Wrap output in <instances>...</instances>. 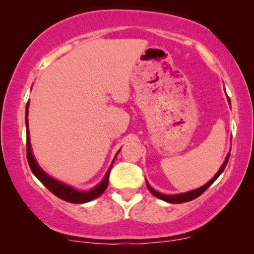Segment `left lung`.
<instances>
[{
    "mask_svg": "<svg viewBox=\"0 0 254 254\" xmlns=\"http://www.w3.org/2000/svg\"><path fill=\"white\" fill-rule=\"evenodd\" d=\"M227 99H229V102H230V98H227ZM229 158H230V153L226 156V158H225V162L222 163V166H221V167H220V170L217 171L216 175L212 177V178L210 179V181L207 182L206 184H204L203 187H200V188H198V189H194V190L187 191V193L175 194V195H166V194H161V193H158V191H156L153 188H151V186H150V184H148V182H146V186H147L148 190H150L151 193H152L153 195L156 196V198L162 199V200L167 201V203L181 204V203H186V201H190V200H193V199H195V198H198V196H200L201 194H203L204 191H205L206 189L209 188V187L211 186V184L214 183V182L216 181L217 178H219V176L221 175L222 171H224L225 167H226L227 162H229Z\"/></svg>",
    "mask_w": 254,
    "mask_h": 254,
    "instance_id": "obj_1",
    "label": "left lung"
}]
</instances>
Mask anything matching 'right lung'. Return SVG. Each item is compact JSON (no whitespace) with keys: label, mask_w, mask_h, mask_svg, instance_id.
I'll return each instance as SVG.
<instances>
[{"label":"right lung","mask_w":254,"mask_h":254,"mask_svg":"<svg viewBox=\"0 0 254 254\" xmlns=\"http://www.w3.org/2000/svg\"><path fill=\"white\" fill-rule=\"evenodd\" d=\"M28 107H29V103H27V108H25V125H27V160L28 163H29V167L32 170L33 175L37 177L43 184L58 198L63 199V200L68 201V203L73 204H83L87 203V201H91L93 199L98 198L99 195L104 193V190L107 189L109 183V173H111L112 166L114 163V161L112 162L111 167L107 171L106 176H104L103 181L98 184V186L94 187L93 189L87 191H79L77 189H73L72 187L66 186V184L61 183V182L56 181L53 177H50L42 168L39 167V165L35 161L34 156L32 153V146H30V140H29V131H28ZM115 160V158H114Z\"/></svg>","instance_id":"right-lung-1"}]
</instances>
